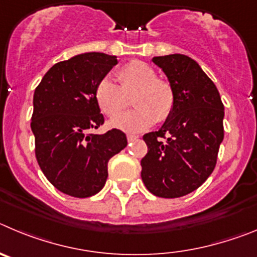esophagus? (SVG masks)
I'll return each mask as SVG.
<instances>
[{
  "mask_svg": "<svg viewBox=\"0 0 257 257\" xmlns=\"http://www.w3.org/2000/svg\"><path fill=\"white\" fill-rule=\"evenodd\" d=\"M138 136H134V134H128V136H126V140H128V142H132V141H136V140H138Z\"/></svg>",
  "mask_w": 257,
  "mask_h": 257,
  "instance_id": "34e87169",
  "label": "esophagus"
}]
</instances>
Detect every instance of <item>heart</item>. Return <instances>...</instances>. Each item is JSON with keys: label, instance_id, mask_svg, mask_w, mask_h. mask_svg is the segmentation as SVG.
I'll return each mask as SVG.
<instances>
[{"label": "heart", "instance_id": "b5f03b06", "mask_svg": "<svg viewBox=\"0 0 257 257\" xmlns=\"http://www.w3.org/2000/svg\"><path fill=\"white\" fill-rule=\"evenodd\" d=\"M117 83L108 77L101 78L94 87V98L101 111L114 117L126 105V96L132 93V112L115 117L112 126L129 133L149 129L156 121L163 123L172 115L175 106V92L172 83L156 77L150 64L132 60L117 70Z\"/></svg>", "mask_w": 257, "mask_h": 257}]
</instances>
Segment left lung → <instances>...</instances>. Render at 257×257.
<instances>
[{
  "mask_svg": "<svg viewBox=\"0 0 257 257\" xmlns=\"http://www.w3.org/2000/svg\"><path fill=\"white\" fill-rule=\"evenodd\" d=\"M175 92L172 115L143 136V183L152 195L177 198L196 191L214 172L224 138V105L214 82L186 55L156 56Z\"/></svg>",
  "mask_w": 257,
  "mask_h": 257,
  "instance_id": "obj_1",
  "label": "left lung"
}]
</instances>
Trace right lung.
<instances>
[{"label": "right lung", "instance_id": "1", "mask_svg": "<svg viewBox=\"0 0 257 257\" xmlns=\"http://www.w3.org/2000/svg\"><path fill=\"white\" fill-rule=\"evenodd\" d=\"M116 64V56L101 52L78 55L55 64L34 91L31 128L37 161L65 195L85 198L100 192L108 160L128 145L119 129L91 133L105 123L94 87Z\"/></svg>", "mask_w": 257, "mask_h": 257}]
</instances>
